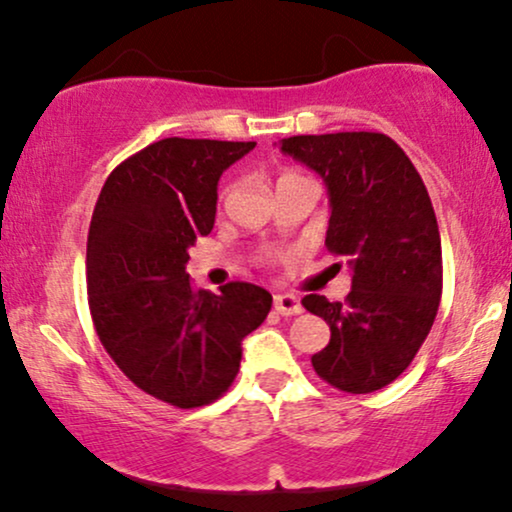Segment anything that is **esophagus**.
Segmentation results:
<instances>
[{
    "instance_id": "obj_1",
    "label": "esophagus",
    "mask_w": 512,
    "mask_h": 512,
    "mask_svg": "<svg viewBox=\"0 0 512 512\" xmlns=\"http://www.w3.org/2000/svg\"><path fill=\"white\" fill-rule=\"evenodd\" d=\"M274 310L279 315L289 317V315L303 313V305L296 296H291V293H276V296H274Z\"/></svg>"
}]
</instances>
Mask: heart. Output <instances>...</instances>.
Segmentation results:
<instances>
[{
	"mask_svg": "<svg viewBox=\"0 0 512 512\" xmlns=\"http://www.w3.org/2000/svg\"><path fill=\"white\" fill-rule=\"evenodd\" d=\"M289 178H298V175H296V173H284V175H281V178H279V182H281V180H289Z\"/></svg>",
	"mask_w": 512,
	"mask_h": 512,
	"instance_id": "1",
	"label": "heart"
}]
</instances>
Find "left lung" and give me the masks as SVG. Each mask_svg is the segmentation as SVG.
Here are the masks:
<instances>
[{"label": "left lung", "mask_w": 512, "mask_h": 512, "mask_svg": "<svg viewBox=\"0 0 512 512\" xmlns=\"http://www.w3.org/2000/svg\"><path fill=\"white\" fill-rule=\"evenodd\" d=\"M281 151L315 170L330 195L325 245L351 269L344 303L303 298L330 325L313 356L325 383L368 395L407 370L431 332L443 293L436 211L414 163L387 134L337 132L281 139Z\"/></svg>", "instance_id": "obj_1"}]
</instances>
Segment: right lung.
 I'll return each instance as SVG.
<instances>
[{"label":"right lung","mask_w":512,"mask_h":512,"mask_svg":"<svg viewBox=\"0 0 512 512\" xmlns=\"http://www.w3.org/2000/svg\"><path fill=\"white\" fill-rule=\"evenodd\" d=\"M255 142L168 137L122 161L105 180L86 245L88 308L117 368L146 395L195 409L236 380L243 339L262 325L272 293L231 281L195 289L187 250L216 219V187Z\"/></svg>","instance_id":"1"}]
</instances>
